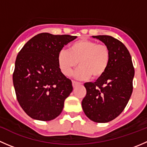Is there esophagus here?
<instances>
[{
  "label": "esophagus",
  "instance_id": "esophagus-1",
  "mask_svg": "<svg viewBox=\"0 0 147 147\" xmlns=\"http://www.w3.org/2000/svg\"><path fill=\"white\" fill-rule=\"evenodd\" d=\"M78 84H79V82H76V81L72 80V86H73V87H76V85H78Z\"/></svg>",
  "mask_w": 147,
  "mask_h": 147
}]
</instances>
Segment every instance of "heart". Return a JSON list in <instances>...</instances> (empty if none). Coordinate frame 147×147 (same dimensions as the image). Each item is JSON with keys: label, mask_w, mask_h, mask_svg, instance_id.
<instances>
[{"label": "heart", "mask_w": 147, "mask_h": 147, "mask_svg": "<svg viewBox=\"0 0 147 147\" xmlns=\"http://www.w3.org/2000/svg\"><path fill=\"white\" fill-rule=\"evenodd\" d=\"M111 53L105 44L83 39L69 46L68 50H61L57 55V63L63 74L68 77L79 65L74 75L78 79L91 78L97 79L107 69L110 63Z\"/></svg>", "instance_id": "obj_1"}]
</instances>
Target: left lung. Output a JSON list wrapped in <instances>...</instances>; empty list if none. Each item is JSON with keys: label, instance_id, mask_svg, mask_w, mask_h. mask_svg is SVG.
Segmentation results:
<instances>
[{"label": "left lung", "instance_id": "left-lung-1", "mask_svg": "<svg viewBox=\"0 0 147 147\" xmlns=\"http://www.w3.org/2000/svg\"><path fill=\"white\" fill-rule=\"evenodd\" d=\"M110 50L107 69L94 82L84 83L87 94L82 101L86 116L94 122L105 123L117 117L127 106L133 91L134 68L126 46L109 35H97Z\"/></svg>", "mask_w": 147, "mask_h": 147}]
</instances>
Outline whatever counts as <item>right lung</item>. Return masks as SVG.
<instances>
[{
  "instance_id": "add662e5",
  "label": "right lung",
  "mask_w": 147,
  "mask_h": 147,
  "mask_svg": "<svg viewBox=\"0 0 147 147\" xmlns=\"http://www.w3.org/2000/svg\"><path fill=\"white\" fill-rule=\"evenodd\" d=\"M76 38L42 32L29 40L18 54L13 85L19 105L32 119L50 121L63 111L73 88L59 67L57 55Z\"/></svg>"
}]
</instances>
